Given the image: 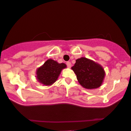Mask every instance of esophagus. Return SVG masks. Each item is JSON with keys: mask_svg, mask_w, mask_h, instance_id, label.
<instances>
[{"mask_svg": "<svg viewBox=\"0 0 131 131\" xmlns=\"http://www.w3.org/2000/svg\"><path fill=\"white\" fill-rule=\"evenodd\" d=\"M66 64H67V67H68V68H71V62H70V61H67Z\"/></svg>", "mask_w": 131, "mask_h": 131, "instance_id": "1", "label": "esophagus"}]
</instances>
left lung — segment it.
<instances>
[{
    "mask_svg": "<svg viewBox=\"0 0 131 131\" xmlns=\"http://www.w3.org/2000/svg\"><path fill=\"white\" fill-rule=\"evenodd\" d=\"M71 69L77 75L80 84L84 88L90 90L100 87L105 75L101 66L83 57L76 60Z\"/></svg>",
    "mask_w": 131,
    "mask_h": 131,
    "instance_id": "1",
    "label": "left lung"
}]
</instances>
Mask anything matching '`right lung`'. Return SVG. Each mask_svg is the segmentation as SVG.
Returning a JSON list of instances; mask_svg holds the SVG:
<instances>
[{"label":"right lung","instance_id":"obj_1","mask_svg":"<svg viewBox=\"0 0 131 131\" xmlns=\"http://www.w3.org/2000/svg\"><path fill=\"white\" fill-rule=\"evenodd\" d=\"M64 63H58L56 61L49 59L42 67L37 71V78L44 85L48 86L57 81L62 69L66 68Z\"/></svg>","mask_w":131,"mask_h":131}]
</instances>
